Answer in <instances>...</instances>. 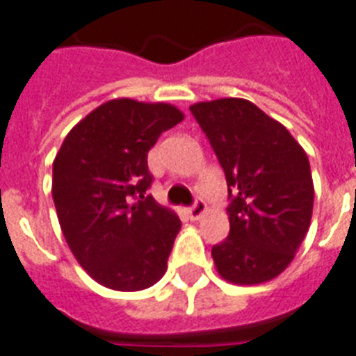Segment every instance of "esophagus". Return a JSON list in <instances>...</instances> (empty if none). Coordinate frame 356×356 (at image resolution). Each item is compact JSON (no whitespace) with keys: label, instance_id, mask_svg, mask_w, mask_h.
I'll return each mask as SVG.
<instances>
[{"label":"esophagus","instance_id":"esophagus-1","mask_svg":"<svg viewBox=\"0 0 356 356\" xmlns=\"http://www.w3.org/2000/svg\"><path fill=\"white\" fill-rule=\"evenodd\" d=\"M204 212H207V204H204V201H201V199H197V201H195L192 207L186 208L188 218L192 219V221H197V219L201 218Z\"/></svg>","mask_w":356,"mask_h":356}]
</instances>
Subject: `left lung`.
I'll list each match as a JSON object with an SVG mask.
<instances>
[{
  "label": "left lung",
  "mask_w": 356,
  "mask_h": 356,
  "mask_svg": "<svg viewBox=\"0 0 356 356\" xmlns=\"http://www.w3.org/2000/svg\"><path fill=\"white\" fill-rule=\"evenodd\" d=\"M190 111L227 177L230 234L212 247L218 273L236 285L276 278L311 225L307 153L283 124L245 98L199 102Z\"/></svg>",
  "instance_id": "left-lung-1"
}]
</instances>
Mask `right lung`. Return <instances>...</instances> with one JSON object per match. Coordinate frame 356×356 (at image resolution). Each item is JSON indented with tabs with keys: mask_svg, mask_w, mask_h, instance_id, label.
<instances>
[{
	"mask_svg": "<svg viewBox=\"0 0 356 356\" xmlns=\"http://www.w3.org/2000/svg\"><path fill=\"white\" fill-rule=\"evenodd\" d=\"M184 118L175 106L115 98L74 126L53 163V199L71 252L115 291L163 278L181 221L146 190L148 152Z\"/></svg>",
	"mask_w": 356,
	"mask_h": 356,
	"instance_id": "add662e5",
	"label": "right lung"
}]
</instances>
